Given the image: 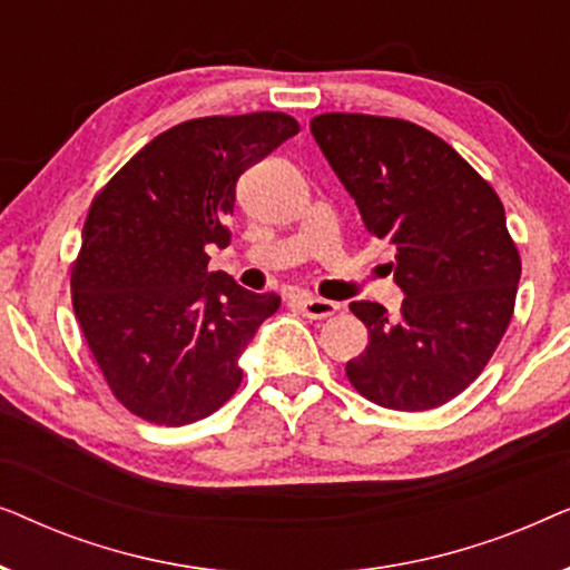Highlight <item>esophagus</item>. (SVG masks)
I'll return each mask as SVG.
<instances>
[{
    "label": "esophagus",
    "mask_w": 570,
    "mask_h": 570,
    "mask_svg": "<svg viewBox=\"0 0 570 570\" xmlns=\"http://www.w3.org/2000/svg\"><path fill=\"white\" fill-rule=\"evenodd\" d=\"M298 308L303 311V316H308V318H330L340 311L337 303L326 301V298H316V295H301Z\"/></svg>",
    "instance_id": "esophagus-1"
}]
</instances>
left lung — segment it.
<instances>
[{"instance_id":"left-lung-1","label":"left lung","mask_w":570,"mask_h":570,"mask_svg":"<svg viewBox=\"0 0 570 570\" xmlns=\"http://www.w3.org/2000/svg\"><path fill=\"white\" fill-rule=\"evenodd\" d=\"M311 135L368 233L394 244L404 293L400 316L350 303L368 326V347L345 365L350 384L386 410L441 407L480 376L513 316L521 259L501 199L412 121L322 114Z\"/></svg>"}]
</instances>
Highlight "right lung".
Instances as JSON below:
<instances>
[{
  "label": "right lung",
  "instance_id": "right-lung-1",
  "mask_svg": "<svg viewBox=\"0 0 570 570\" xmlns=\"http://www.w3.org/2000/svg\"><path fill=\"white\" fill-rule=\"evenodd\" d=\"M298 131L279 111L176 124L92 199L75 316L108 389L147 423H197L240 386L238 357L279 295L207 272V248L230 244L240 174Z\"/></svg>",
  "mask_w": 570,
  "mask_h": 570
}]
</instances>
